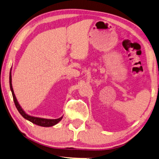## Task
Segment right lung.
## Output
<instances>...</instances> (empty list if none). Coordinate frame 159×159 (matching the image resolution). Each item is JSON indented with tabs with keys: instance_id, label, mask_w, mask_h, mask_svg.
I'll return each mask as SVG.
<instances>
[{
	"instance_id": "add662e5",
	"label": "right lung",
	"mask_w": 159,
	"mask_h": 159,
	"mask_svg": "<svg viewBox=\"0 0 159 159\" xmlns=\"http://www.w3.org/2000/svg\"><path fill=\"white\" fill-rule=\"evenodd\" d=\"M10 89L11 91V94H12L14 104H15L16 107L19 112V113L22 115L23 117H24L25 120L30 121L32 123L34 124V125H37L38 126H44V127H49V126H52L56 125V124L58 123L60 120L62 119V117L58 118V119H45V118H41V117H33L31 116V115H28L25 113V112L23 110V108L21 107V106L19 105V103L17 101L16 98L15 97V94L14 93V90L12 88V85H11V71L10 72Z\"/></svg>"
}]
</instances>
